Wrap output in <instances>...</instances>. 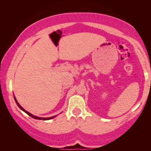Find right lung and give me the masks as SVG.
Here are the masks:
<instances>
[{
    "label": "right lung",
    "instance_id": "add662e5",
    "mask_svg": "<svg viewBox=\"0 0 151 151\" xmlns=\"http://www.w3.org/2000/svg\"><path fill=\"white\" fill-rule=\"evenodd\" d=\"M14 101H15V102H16V103H17V104L18 105V106H19V108H20V109H21L22 111H24V112H26V113H27V114H29V115L30 116H31V117H32V118H34V119H39V120H50V119H54L55 117H56V116H57V115H55V116H51V117H48V118H42V117H39V116H37L33 115V114H30V112H29L27 111H25V110H24L23 108H22V107L20 105V104H19V103H18V102H17L16 98H15L14 95Z\"/></svg>",
    "mask_w": 151,
    "mask_h": 151
}]
</instances>
